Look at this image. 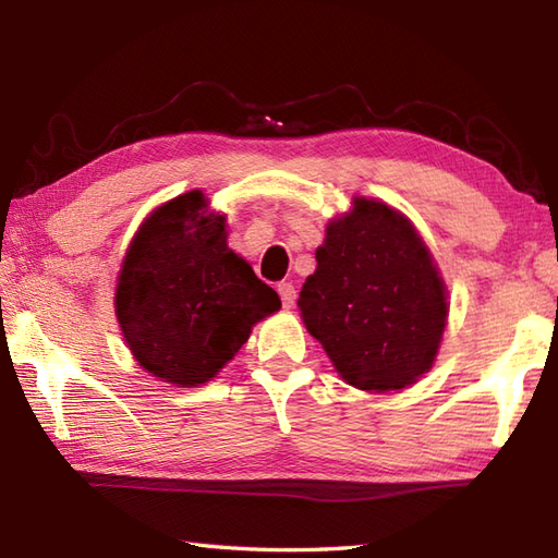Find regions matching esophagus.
Masks as SVG:
<instances>
[{
  "mask_svg": "<svg viewBox=\"0 0 558 558\" xmlns=\"http://www.w3.org/2000/svg\"><path fill=\"white\" fill-rule=\"evenodd\" d=\"M278 294H280L282 306H286V310H290V306H294V302H298V290H294L292 282H280Z\"/></svg>",
  "mask_w": 558,
  "mask_h": 558,
  "instance_id": "esophagus-1",
  "label": "esophagus"
}]
</instances>
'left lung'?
<instances>
[{"mask_svg": "<svg viewBox=\"0 0 558 558\" xmlns=\"http://www.w3.org/2000/svg\"><path fill=\"white\" fill-rule=\"evenodd\" d=\"M300 292L304 326L362 390H400L432 369L446 290L408 218L374 198L328 225Z\"/></svg>", "mask_w": 558, "mask_h": 558, "instance_id": "obj_1", "label": "left lung"}]
</instances>
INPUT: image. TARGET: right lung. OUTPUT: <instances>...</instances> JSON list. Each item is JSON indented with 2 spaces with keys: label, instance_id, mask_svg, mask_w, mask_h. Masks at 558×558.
Masks as SVG:
<instances>
[{
  "label": "right lung",
  "instance_id": "1",
  "mask_svg": "<svg viewBox=\"0 0 558 558\" xmlns=\"http://www.w3.org/2000/svg\"><path fill=\"white\" fill-rule=\"evenodd\" d=\"M206 198H172L141 225L117 282V322L136 362L182 388L210 381L260 318L280 310L278 292L228 246L225 216Z\"/></svg>",
  "mask_w": 558,
  "mask_h": 558
}]
</instances>
